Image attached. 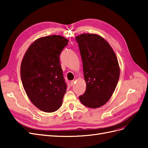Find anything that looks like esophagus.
Listing matches in <instances>:
<instances>
[{"label":"esophagus","mask_w":148,"mask_h":148,"mask_svg":"<svg viewBox=\"0 0 148 148\" xmlns=\"http://www.w3.org/2000/svg\"><path fill=\"white\" fill-rule=\"evenodd\" d=\"M75 80H72V81L70 82V86H73V85L75 84Z\"/></svg>","instance_id":"obj_1"}]
</instances>
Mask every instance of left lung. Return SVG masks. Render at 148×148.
Wrapping results in <instances>:
<instances>
[{
  "label": "left lung",
  "instance_id": "8db88e82",
  "mask_svg": "<svg viewBox=\"0 0 148 148\" xmlns=\"http://www.w3.org/2000/svg\"><path fill=\"white\" fill-rule=\"evenodd\" d=\"M75 39L86 83V91L79 99L85 106L98 108L110 99L117 86L120 77L117 58L108 42L99 35L85 33Z\"/></svg>",
  "mask_w": 148,
  "mask_h": 148
}]
</instances>
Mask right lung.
<instances>
[{
	"label": "right lung",
	"instance_id": "obj_1",
	"mask_svg": "<svg viewBox=\"0 0 148 148\" xmlns=\"http://www.w3.org/2000/svg\"><path fill=\"white\" fill-rule=\"evenodd\" d=\"M69 40L59 35L42 37L31 44L22 60V84L30 101L39 109H59L67 85L60 64V55Z\"/></svg>",
	"mask_w": 148,
	"mask_h": 148
}]
</instances>
